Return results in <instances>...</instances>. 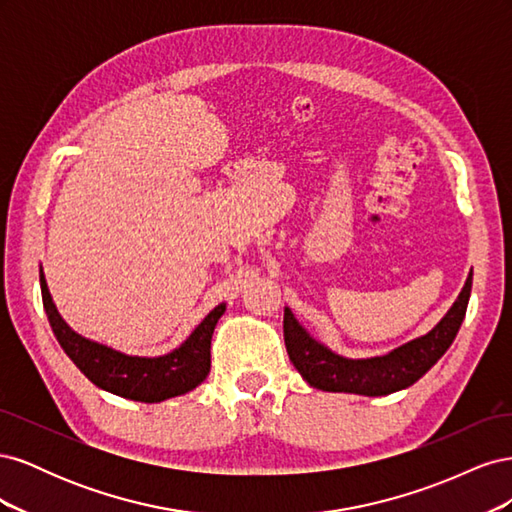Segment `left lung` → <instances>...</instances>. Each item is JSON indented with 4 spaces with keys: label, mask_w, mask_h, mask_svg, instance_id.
<instances>
[{
    "label": "left lung",
    "mask_w": 512,
    "mask_h": 512,
    "mask_svg": "<svg viewBox=\"0 0 512 512\" xmlns=\"http://www.w3.org/2000/svg\"><path fill=\"white\" fill-rule=\"evenodd\" d=\"M470 292L472 271L453 307L429 333L386 354L369 356V359H348V356L337 354L316 342L294 318L290 307H284L286 350L292 365L314 389L365 397L391 395L395 391L408 389L418 378H423L438 363V359H442V354L451 348L461 322L466 318Z\"/></svg>",
    "instance_id": "obj_1"
}]
</instances>
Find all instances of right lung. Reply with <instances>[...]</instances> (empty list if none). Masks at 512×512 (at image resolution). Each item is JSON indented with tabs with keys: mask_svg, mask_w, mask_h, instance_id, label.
I'll list each match as a JSON object with an SVG mask.
<instances>
[{
	"mask_svg": "<svg viewBox=\"0 0 512 512\" xmlns=\"http://www.w3.org/2000/svg\"><path fill=\"white\" fill-rule=\"evenodd\" d=\"M40 288L46 316H49L59 346L98 389L143 401V404H158V401L194 391L209 376L211 335L215 324L226 312V303L211 309L179 348L162 356H132L70 329L68 322L57 312L42 271Z\"/></svg>",
	"mask_w": 512,
	"mask_h": 512,
	"instance_id": "add662e5",
	"label": "right lung"
}]
</instances>
